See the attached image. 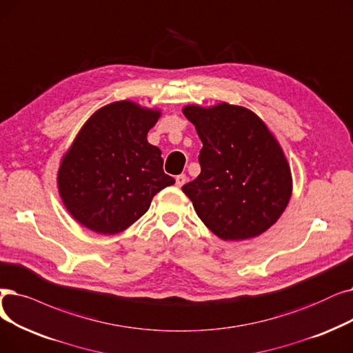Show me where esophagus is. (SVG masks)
Listing matches in <instances>:
<instances>
[{
    "label": "esophagus",
    "mask_w": 353,
    "mask_h": 353,
    "mask_svg": "<svg viewBox=\"0 0 353 353\" xmlns=\"http://www.w3.org/2000/svg\"><path fill=\"white\" fill-rule=\"evenodd\" d=\"M186 180H188L186 174H179V176L176 177V185H177L179 188H181V186L186 183Z\"/></svg>",
    "instance_id": "34e87169"
}]
</instances>
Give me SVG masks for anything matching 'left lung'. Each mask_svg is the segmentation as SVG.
Listing matches in <instances>:
<instances>
[{"label":"left lung","mask_w":353,"mask_h":353,"mask_svg":"<svg viewBox=\"0 0 353 353\" xmlns=\"http://www.w3.org/2000/svg\"><path fill=\"white\" fill-rule=\"evenodd\" d=\"M203 147L201 174L181 190L197 216L225 241L261 235L277 222L291 196V173L264 122L247 108L219 103L186 106Z\"/></svg>","instance_id":"1"}]
</instances>
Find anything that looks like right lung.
<instances>
[{
	"mask_svg": "<svg viewBox=\"0 0 353 353\" xmlns=\"http://www.w3.org/2000/svg\"><path fill=\"white\" fill-rule=\"evenodd\" d=\"M160 112L130 101L106 105L89 118L59 168V192L72 216L99 234L124 231L174 179L161 151L147 141Z\"/></svg>",
	"mask_w": 353,
	"mask_h": 353,
	"instance_id": "obj_1",
	"label": "right lung"
}]
</instances>
